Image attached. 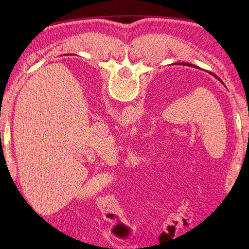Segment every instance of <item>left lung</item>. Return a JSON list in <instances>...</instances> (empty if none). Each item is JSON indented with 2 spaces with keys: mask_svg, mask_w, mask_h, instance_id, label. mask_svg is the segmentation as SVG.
Returning <instances> with one entry per match:
<instances>
[{
  "mask_svg": "<svg viewBox=\"0 0 249 249\" xmlns=\"http://www.w3.org/2000/svg\"><path fill=\"white\" fill-rule=\"evenodd\" d=\"M180 65H185V66H190V67H195V68H196V67L195 65H191V64H187V62H185V64H183V62H180ZM209 72H210L211 74H212V75H213V77H215V78H216L217 80H220V81L222 82V80H221L220 78H218L216 74H214V73H212V72H211V71H209ZM222 83H223V82H222Z\"/></svg>",
  "mask_w": 249,
  "mask_h": 249,
  "instance_id": "1",
  "label": "left lung"
}]
</instances>
